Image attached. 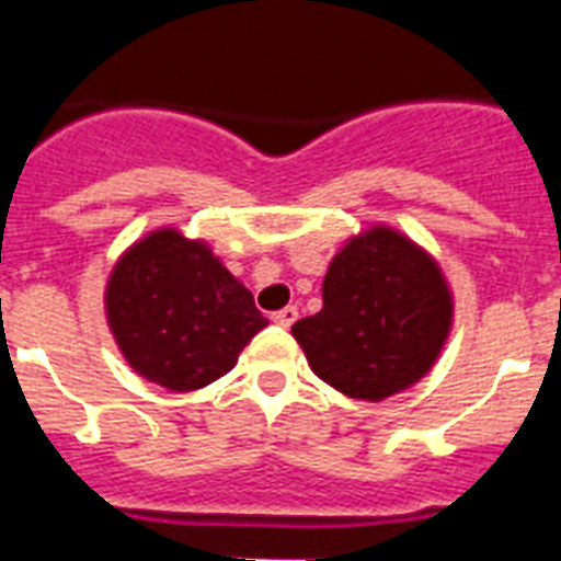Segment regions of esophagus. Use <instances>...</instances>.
I'll list each match as a JSON object with an SVG mask.
<instances>
[{"mask_svg":"<svg viewBox=\"0 0 561 561\" xmlns=\"http://www.w3.org/2000/svg\"><path fill=\"white\" fill-rule=\"evenodd\" d=\"M297 317H299L297 308L288 306V308H282V311H276V314H273V323L282 325V329H290V325L297 323Z\"/></svg>","mask_w":561,"mask_h":561,"instance_id":"esophagus-1","label":"esophagus"}]
</instances>
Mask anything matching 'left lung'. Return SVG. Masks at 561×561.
<instances>
[{
    "instance_id": "8db88e82",
    "label": "left lung",
    "mask_w": 561,
    "mask_h": 561,
    "mask_svg": "<svg viewBox=\"0 0 561 561\" xmlns=\"http://www.w3.org/2000/svg\"><path fill=\"white\" fill-rule=\"evenodd\" d=\"M451 323V285L434 255L375 224L334 253L323 308L290 334L317 378L350 399L383 401L434 369Z\"/></svg>"
}]
</instances>
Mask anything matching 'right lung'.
<instances>
[{
  "instance_id": "add662e5",
  "label": "right lung",
  "mask_w": 561,
  "mask_h": 561,
  "mask_svg": "<svg viewBox=\"0 0 561 561\" xmlns=\"http://www.w3.org/2000/svg\"><path fill=\"white\" fill-rule=\"evenodd\" d=\"M104 314L130 369L171 392L218 381L267 325L244 282L178 227L153 229L118 255Z\"/></svg>"
}]
</instances>
